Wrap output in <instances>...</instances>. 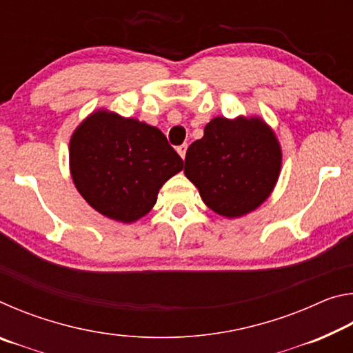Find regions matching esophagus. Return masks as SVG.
<instances>
[{
  "mask_svg": "<svg viewBox=\"0 0 353 353\" xmlns=\"http://www.w3.org/2000/svg\"><path fill=\"white\" fill-rule=\"evenodd\" d=\"M187 149H188V145H187V143H183V145L177 146V152H179V155H181L182 159H185V154H187Z\"/></svg>",
  "mask_w": 353,
  "mask_h": 353,
  "instance_id": "esophagus-1",
  "label": "esophagus"
}]
</instances>
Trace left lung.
Wrapping results in <instances>:
<instances>
[{"label":"left lung","instance_id":"obj_1","mask_svg":"<svg viewBox=\"0 0 353 353\" xmlns=\"http://www.w3.org/2000/svg\"><path fill=\"white\" fill-rule=\"evenodd\" d=\"M282 152L276 135L259 118H213L191 143L183 172L213 212L236 218L252 212L277 182Z\"/></svg>","mask_w":353,"mask_h":353}]
</instances>
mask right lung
<instances>
[{
	"mask_svg": "<svg viewBox=\"0 0 353 353\" xmlns=\"http://www.w3.org/2000/svg\"><path fill=\"white\" fill-rule=\"evenodd\" d=\"M70 166L77 191L94 210L132 223L151 210L183 160L162 130L99 110L71 137Z\"/></svg>",
	"mask_w": 353,
	"mask_h": 353,
	"instance_id": "add662e5",
	"label": "right lung"
}]
</instances>
